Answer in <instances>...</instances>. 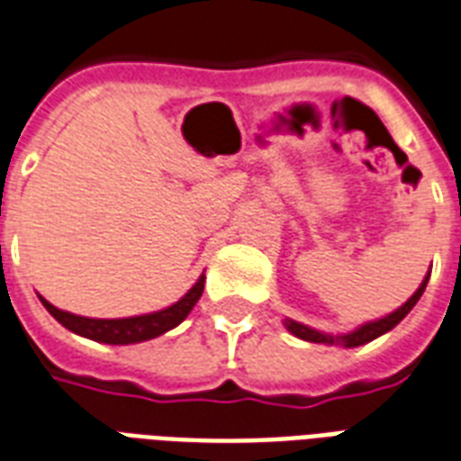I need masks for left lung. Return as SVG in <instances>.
<instances>
[{
  "instance_id": "8db88e82",
  "label": "left lung",
  "mask_w": 461,
  "mask_h": 461,
  "mask_svg": "<svg viewBox=\"0 0 461 461\" xmlns=\"http://www.w3.org/2000/svg\"><path fill=\"white\" fill-rule=\"evenodd\" d=\"M428 278L430 274L425 276V281L420 283V288L412 293L411 298L405 300L403 305L398 310H393L391 315L381 317V320H374V322H366V325L357 327L354 332H347V335H325V332H317L312 327L303 325V322H295V320H285V327H288V332L300 339H305V342H315V344H342V347H359V344H366L371 339H376V337L386 335L388 330H393L401 320H403L412 308H415V303L420 300L422 291H425V285H428Z\"/></svg>"
}]
</instances>
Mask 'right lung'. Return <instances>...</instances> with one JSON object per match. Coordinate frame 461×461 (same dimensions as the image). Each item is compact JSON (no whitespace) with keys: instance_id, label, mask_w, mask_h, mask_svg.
Instances as JSON below:
<instances>
[{"instance_id":"1","label":"right lung","mask_w":461,"mask_h":461,"mask_svg":"<svg viewBox=\"0 0 461 461\" xmlns=\"http://www.w3.org/2000/svg\"><path fill=\"white\" fill-rule=\"evenodd\" d=\"M203 288L204 276H200L195 285L178 303H173L170 308H163L158 312H149V315L122 317V320H97V317L73 315V312H66V310H58L56 305H50L49 300L41 298V295L39 300L60 325L68 327L75 335L87 337V339L104 344H136L153 339V337H161L163 332L178 327L190 315V310L195 308V303L203 295Z\"/></svg>"}]
</instances>
